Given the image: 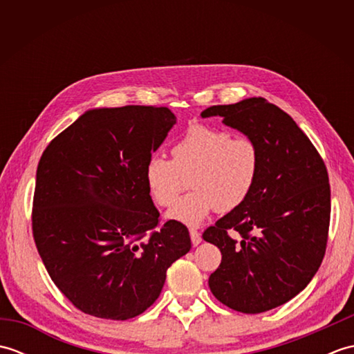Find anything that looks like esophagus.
I'll return each mask as SVG.
<instances>
[{"label": "esophagus", "instance_id": "1", "mask_svg": "<svg viewBox=\"0 0 354 354\" xmlns=\"http://www.w3.org/2000/svg\"><path fill=\"white\" fill-rule=\"evenodd\" d=\"M190 237H192V243L193 246H198L202 242V237H201V232L196 230H190Z\"/></svg>", "mask_w": 354, "mask_h": 354}]
</instances>
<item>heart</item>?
<instances>
[{
  "label": "heart",
  "mask_w": 354,
  "mask_h": 354,
  "mask_svg": "<svg viewBox=\"0 0 354 354\" xmlns=\"http://www.w3.org/2000/svg\"><path fill=\"white\" fill-rule=\"evenodd\" d=\"M173 160L152 155L145 165L149 194L171 205L190 176V194L167 212V219L198 227L213 212L228 213L250 198L260 173V152L251 138L193 123L171 146Z\"/></svg>",
  "instance_id": "obj_1"
}]
</instances>
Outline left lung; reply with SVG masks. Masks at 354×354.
I'll return each mask as SVG.
<instances>
[{"label":"left lung","instance_id":"left-lung-1","mask_svg":"<svg viewBox=\"0 0 354 354\" xmlns=\"http://www.w3.org/2000/svg\"><path fill=\"white\" fill-rule=\"evenodd\" d=\"M201 115L222 117L260 152L250 198L202 234L222 252L209 290L242 313L275 309L310 283L324 259L330 223L324 161L292 117L263 97L217 104Z\"/></svg>","mask_w":354,"mask_h":354}]
</instances>
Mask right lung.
<instances>
[{
    "mask_svg": "<svg viewBox=\"0 0 354 354\" xmlns=\"http://www.w3.org/2000/svg\"><path fill=\"white\" fill-rule=\"evenodd\" d=\"M176 124L169 108L86 111L44 150L33 237L51 280L84 313L124 321L160 297L165 272L190 251L185 225L158 213L145 165Z\"/></svg>",
    "mask_w": 354,
    "mask_h": 354,
    "instance_id": "obj_1",
    "label": "right lung"
}]
</instances>
